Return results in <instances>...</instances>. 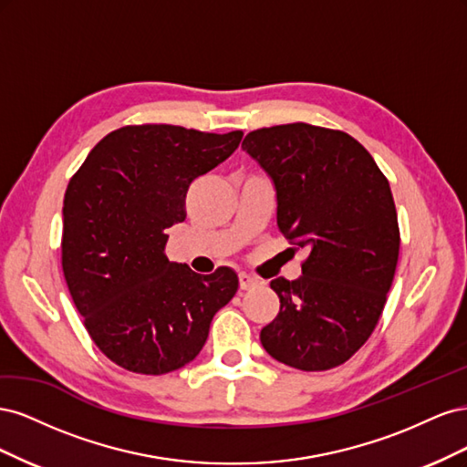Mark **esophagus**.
Masks as SVG:
<instances>
[{"mask_svg":"<svg viewBox=\"0 0 467 467\" xmlns=\"http://www.w3.org/2000/svg\"><path fill=\"white\" fill-rule=\"evenodd\" d=\"M257 278H253L251 275H247V273H242V275H239V288H242V290H249V288H253V286H255L257 285Z\"/></svg>","mask_w":467,"mask_h":467,"instance_id":"34e87169","label":"esophagus"}]
</instances>
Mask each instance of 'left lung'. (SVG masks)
Returning <instances> with one entry per match:
<instances>
[{
	"label": "left lung",
	"mask_w": 467,
	"mask_h": 467,
	"mask_svg": "<svg viewBox=\"0 0 467 467\" xmlns=\"http://www.w3.org/2000/svg\"><path fill=\"white\" fill-rule=\"evenodd\" d=\"M242 148L273 181L278 230L307 251L298 280L271 282L280 312L261 345L292 368H335L368 341L398 266L389 182L355 138L306 122L253 130Z\"/></svg>",
	"instance_id": "8db88e82"
}]
</instances>
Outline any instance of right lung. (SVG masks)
<instances>
[{
    "label": "right lung",
    "mask_w": 467,
    "mask_h": 467,
    "mask_svg": "<svg viewBox=\"0 0 467 467\" xmlns=\"http://www.w3.org/2000/svg\"><path fill=\"white\" fill-rule=\"evenodd\" d=\"M242 136L124 126L107 134L69 181L66 285L93 343L122 368L160 376L189 364L212 317L237 292L232 268L196 275L163 251L167 230L187 216L191 182L228 160Z\"/></svg>",
    "instance_id": "add662e5"
}]
</instances>
